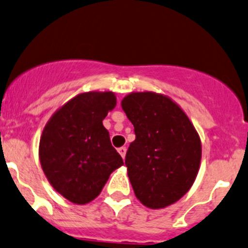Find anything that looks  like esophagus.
<instances>
[{
    "label": "esophagus",
    "instance_id": "1",
    "mask_svg": "<svg viewBox=\"0 0 248 248\" xmlns=\"http://www.w3.org/2000/svg\"><path fill=\"white\" fill-rule=\"evenodd\" d=\"M126 151H127V149L124 148V146H122V148H119V154L122 156V158H124V156H126Z\"/></svg>",
    "mask_w": 248,
    "mask_h": 248
}]
</instances>
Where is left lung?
Returning a JSON list of instances; mask_svg holds the SVG:
<instances>
[{"label": "left lung", "mask_w": 248, "mask_h": 248, "mask_svg": "<svg viewBox=\"0 0 248 248\" xmlns=\"http://www.w3.org/2000/svg\"><path fill=\"white\" fill-rule=\"evenodd\" d=\"M121 107L136 133L124 163L137 199L154 210L177 202L200 168L201 140L195 127L179 105L158 93H131Z\"/></svg>", "instance_id": "1"}]
</instances>
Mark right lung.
Returning <instances> with one entry per match:
<instances>
[{
	"label": "right lung",
	"mask_w": 248,
	"mask_h": 248,
	"mask_svg": "<svg viewBox=\"0 0 248 248\" xmlns=\"http://www.w3.org/2000/svg\"><path fill=\"white\" fill-rule=\"evenodd\" d=\"M116 105L112 92L76 95L53 114L40 139L41 166L55 191L85 205L94 200L110 174L124 165L103 120Z\"/></svg>",
	"instance_id": "add662e5"
}]
</instances>
